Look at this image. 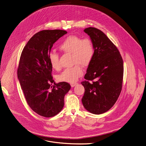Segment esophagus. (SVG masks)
<instances>
[{
  "label": "esophagus",
  "mask_w": 146,
  "mask_h": 146,
  "mask_svg": "<svg viewBox=\"0 0 146 146\" xmlns=\"http://www.w3.org/2000/svg\"><path fill=\"white\" fill-rule=\"evenodd\" d=\"M77 84V83H74V84H70V86L72 88H73L74 86H75Z\"/></svg>",
  "instance_id": "1"
}]
</instances>
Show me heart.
Wrapping results in <instances>:
<instances>
[{
	"instance_id": "b5f03b06",
	"label": "heart",
	"mask_w": 146,
	"mask_h": 146,
	"mask_svg": "<svg viewBox=\"0 0 146 146\" xmlns=\"http://www.w3.org/2000/svg\"><path fill=\"white\" fill-rule=\"evenodd\" d=\"M60 49L66 53L72 54L73 67L65 69L58 77L60 81L74 83L84 74L81 65L88 66L92 62L95 53L93 42L88 38H82L76 36L67 37L60 46ZM48 60L51 66L58 70L61 68L58 54L50 52L48 54Z\"/></svg>"
}]
</instances>
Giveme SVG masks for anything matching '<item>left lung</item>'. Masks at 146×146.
Returning <instances> with one entry per match:
<instances>
[{"instance_id":"1","label":"left lung","mask_w":146,"mask_h":146,"mask_svg":"<svg viewBox=\"0 0 146 146\" xmlns=\"http://www.w3.org/2000/svg\"><path fill=\"white\" fill-rule=\"evenodd\" d=\"M84 32L93 42L95 53L84 76L86 81L81 82L85 88L82 102L89 112L101 114L109 110L119 96L123 62L117 48L103 32L94 27Z\"/></svg>"}]
</instances>
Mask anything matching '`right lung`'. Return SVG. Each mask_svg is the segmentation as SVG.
Instances as JSON below:
<instances>
[{"label": "right lung", "instance_id": "1", "mask_svg": "<svg viewBox=\"0 0 146 146\" xmlns=\"http://www.w3.org/2000/svg\"><path fill=\"white\" fill-rule=\"evenodd\" d=\"M64 30H43L34 35L24 46L20 58L17 78L31 109L44 117L59 113L64 97L70 89L65 82H54L48 54L53 44L66 34Z\"/></svg>", "mask_w": 146, "mask_h": 146}]
</instances>
